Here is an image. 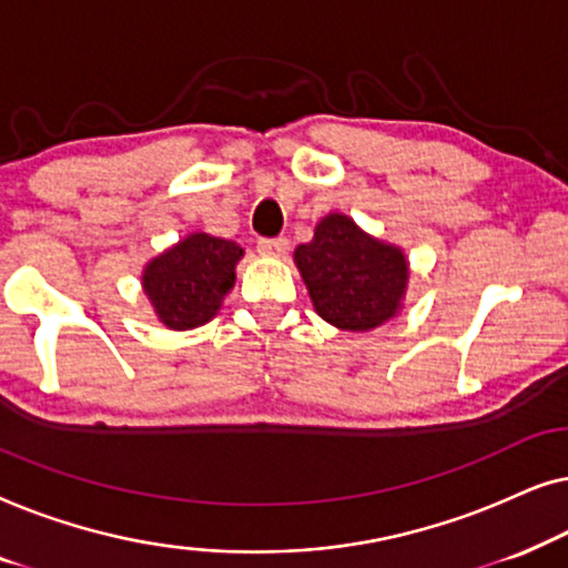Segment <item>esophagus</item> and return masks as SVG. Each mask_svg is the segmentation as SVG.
<instances>
[{
    "label": "esophagus",
    "mask_w": 568,
    "mask_h": 568,
    "mask_svg": "<svg viewBox=\"0 0 568 568\" xmlns=\"http://www.w3.org/2000/svg\"><path fill=\"white\" fill-rule=\"evenodd\" d=\"M286 237H274V240H258V253L266 255V258H278V255L286 253Z\"/></svg>",
    "instance_id": "obj_1"
}]
</instances>
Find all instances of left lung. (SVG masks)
I'll return each mask as SVG.
<instances>
[{
	"label": "left lung",
	"mask_w": 568,
	"mask_h": 568,
	"mask_svg": "<svg viewBox=\"0 0 568 568\" xmlns=\"http://www.w3.org/2000/svg\"><path fill=\"white\" fill-rule=\"evenodd\" d=\"M300 268L315 313L341 331H375L403 310L410 266L403 247L364 232L352 216L331 212L297 245Z\"/></svg>",
	"instance_id": "obj_1"
}]
</instances>
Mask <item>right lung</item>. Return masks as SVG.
<instances>
[{
  "label": "right lung",
  "mask_w": 568,
  "mask_h": 568,
  "mask_svg": "<svg viewBox=\"0 0 568 568\" xmlns=\"http://www.w3.org/2000/svg\"><path fill=\"white\" fill-rule=\"evenodd\" d=\"M243 255L232 240L191 232L146 261L142 292L158 321L170 331H191L216 317Z\"/></svg>",
  "instance_id": "add662e5"
}]
</instances>
